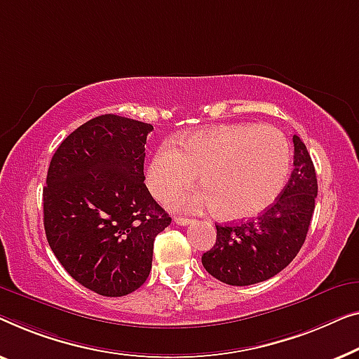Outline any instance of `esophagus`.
<instances>
[{
  "label": "esophagus",
  "mask_w": 359,
  "mask_h": 359,
  "mask_svg": "<svg viewBox=\"0 0 359 359\" xmlns=\"http://www.w3.org/2000/svg\"><path fill=\"white\" fill-rule=\"evenodd\" d=\"M174 223H175V224H179V226H187V224H190V223H191V219H189V218H184V216H175V218H174Z\"/></svg>",
  "instance_id": "esophagus-1"
}]
</instances>
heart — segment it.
<instances>
[{"label": "heart", "instance_id": "1", "mask_svg": "<svg viewBox=\"0 0 359 359\" xmlns=\"http://www.w3.org/2000/svg\"><path fill=\"white\" fill-rule=\"evenodd\" d=\"M291 169L285 135L252 123L223 125L175 136L154 151L146 182L156 198L165 200L189 187L200 172L203 187L170 198L182 211L218 208L228 219L260 215L278 198Z\"/></svg>", "mask_w": 359, "mask_h": 359}]
</instances>
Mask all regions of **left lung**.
<instances>
[{"label":"left lung","mask_w":359,"mask_h":359,"mask_svg":"<svg viewBox=\"0 0 359 359\" xmlns=\"http://www.w3.org/2000/svg\"><path fill=\"white\" fill-rule=\"evenodd\" d=\"M292 143L294 169L275 203L254 219L216 226V244L201 255L216 280L232 286L270 280L301 250L316 208L317 177L306 144L296 135Z\"/></svg>","instance_id":"1"}]
</instances>
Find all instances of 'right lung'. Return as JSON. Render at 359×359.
<instances>
[{
  "label": "right lung",
  "instance_id": "add662e5",
  "mask_svg": "<svg viewBox=\"0 0 359 359\" xmlns=\"http://www.w3.org/2000/svg\"><path fill=\"white\" fill-rule=\"evenodd\" d=\"M153 125L99 115L55 151L43 187L50 249L69 276L100 296L133 292L149 276L154 237L170 224L144 185Z\"/></svg>",
  "mask_w": 359,
  "mask_h": 359
}]
</instances>
